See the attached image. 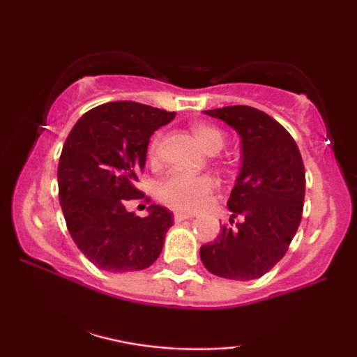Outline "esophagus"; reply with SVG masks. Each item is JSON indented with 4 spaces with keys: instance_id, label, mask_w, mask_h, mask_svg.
I'll return each mask as SVG.
<instances>
[{
    "instance_id": "obj_1",
    "label": "esophagus",
    "mask_w": 357,
    "mask_h": 357,
    "mask_svg": "<svg viewBox=\"0 0 357 357\" xmlns=\"http://www.w3.org/2000/svg\"><path fill=\"white\" fill-rule=\"evenodd\" d=\"M192 218H193V213H188V211H175L174 213L175 222L185 221V219H192Z\"/></svg>"
}]
</instances>
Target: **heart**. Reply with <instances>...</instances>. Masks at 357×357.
I'll list each match as a JSON object with an SVG mask.
<instances>
[{
  "mask_svg": "<svg viewBox=\"0 0 357 357\" xmlns=\"http://www.w3.org/2000/svg\"><path fill=\"white\" fill-rule=\"evenodd\" d=\"M193 135L198 143L208 153H218L226 143V136L218 126L209 123H195L192 126ZM160 138L154 136L148 148V159L151 164H155L159 159ZM214 182L208 175H190L183 172H170L167 177L160 180L158 187V197L160 202L174 209L190 211L203 203V199L211 193Z\"/></svg>",
  "mask_w": 357,
  "mask_h": 357,
  "instance_id": "obj_1",
  "label": "heart"
}]
</instances>
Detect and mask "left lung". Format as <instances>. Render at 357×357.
Masks as SVG:
<instances>
[{
    "label": "left lung",
    "instance_id": "1",
    "mask_svg": "<svg viewBox=\"0 0 357 357\" xmlns=\"http://www.w3.org/2000/svg\"><path fill=\"white\" fill-rule=\"evenodd\" d=\"M204 114L226 121L242 138V169L227 202L232 218L242 221L222 226L216 241L202 245L199 257L213 275L257 280L284 257L299 227L304 162L289 131L265 112L231 105Z\"/></svg>",
    "mask_w": 357,
    "mask_h": 357
}]
</instances>
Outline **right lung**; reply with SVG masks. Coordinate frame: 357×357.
<instances>
[{
  "instance_id": "1",
  "label": "right lung",
  "mask_w": 357,
  "mask_h": 357,
  "mask_svg": "<svg viewBox=\"0 0 357 357\" xmlns=\"http://www.w3.org/2000/svg\"><path fill=\"white\" fill-rule=\"evenodd\" d=\"M175 112L121 100L86 112L68 135L58 162L66 227L87 260L105 271L144 270L158 260L172 214L151 204L149 216L125 209L144 198L136 188L149 138ZM149 202V198H146Z\"/></svg>"
}]
</instances>
